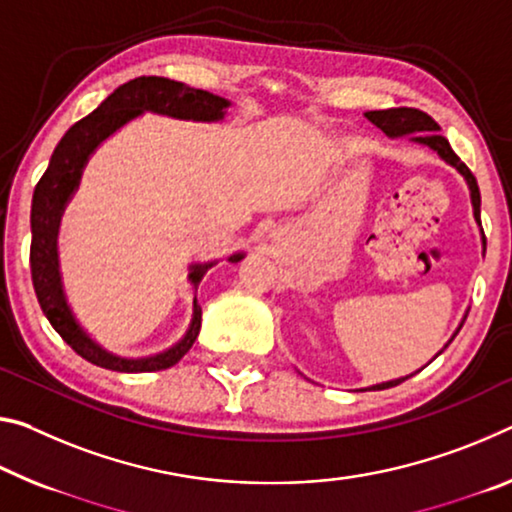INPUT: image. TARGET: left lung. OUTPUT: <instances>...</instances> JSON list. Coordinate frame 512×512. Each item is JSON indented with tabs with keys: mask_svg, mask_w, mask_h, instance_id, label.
Instances as JSON below:
<instances>
[{
	"mask_svg": "<svg viewBox=\"0 0 512 512\" xmlns=\"http://www.w3.org/2000/svg\"><path fill=\"white\" fill-rule=\"evenodd\" d=\"M373 125L378 129H383V132L389 136V139H401V136H408V141L412 143H419L424 145V148H431L433 152H437V157L446 164L453 166L458 170V173L465 177V182L469 186V198H472V207H474V218L478 227H481V191H478V184H476V177L472 175V170H469L465 164H462L460 157L456 152L451 150L449 141L444 139L440 134V125L435 123V120L428 116V113L419 111V109H408V107H399V109H385V111H367L364 113ZM481 241H483V250H485V234H483V227H481ZM462 326V323H460ZM458 326V330H460ZM458 330L453 332V337L458 335ZM451 337V339H453ZM449 342L444 344V348L451 344ZM442 348V351H444ZM440 351V353H442ZM437 353V355H440ZM410 376H415V373H410ZM410 376H403V378H394V380H387V383H378V385H371V387H364L362 392H367V389H387V387H396L403 380H408Z\"/></svg>",
	"mask_w": 512,
	"mask_h": 512,
	"instance_id": "left-lung-1",
	"label": "left lung"
}]
</instances>
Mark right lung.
Instances as JSON below:
<instances>
[{"mask_svg":"<svg viewBox=\"0 0 512 512\" xmlns=\"http://www.w3.org/2000/svg\"><path fill=\"white\" fill-rule=\"evenodd\" d=\"M227 107H230V100H225V97L191 88L182 81L166 77H136L118 86L93 113L72 125L54 148L50 166L36 184L34 200H31V280H34L38 303L43 307L47 321L66 339V344L72 346V351L91 364L120 373L161 371L173 367L196 342L202 307L198 305V298H193V316L184 337L166 351L145 355V358H123V355L107 351L77 321L68 303L66 289H63L59 243L56 241H59L63 212L79 189L88 159L109 136L132 123L134 118L143 116L145 111L177 120H193V123H218L225 118ZM243 257L246 253H232L227 262H241ZM214 264L216 259L205 264H191V285L198 289L202 275Z\"/></svg>","mask_w":512,"mask_h":512,"instance_id":"1","label":"right lung"}]
</instances>
